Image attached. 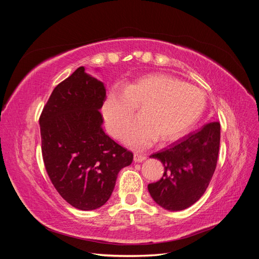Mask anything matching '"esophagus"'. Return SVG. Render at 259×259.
<instances>
[{"instance_id": "34e87169", "label": "esophagus", "mask_w": 259, "mask_h": 259, "mask_svg": "<svg viewBox=\"0 0 259 259\" xmlns=\"http://www.w3.org/2000/svg\"><path fill=\"white\" fill-rule=\"evenodd\" d=\"M147 158H146V155H144V154H142V153H138V152H136V153H134V161L135 162H143V161H145Z\"/></svg>"}]
</instances>
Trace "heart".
Here are the masks:
<instances>
[{"mask_svg": "<svg viewBox=\"0 0 259 259\" xmlns=\"http://www.w3.org/2000/svg\"><path fill=\"white\" fill-rule=\"evenodd\" d=\"M205 95L197 86L164 73L138 77L122 89H113L103 113L114 137H120L127 123L141 107V117L123 133V142L134 148L150 146L156 139L168 142L182 135L205 110Z\"/></svg>", "mask_w": 259, "mask_h": 259, "instance_id": "heart-1", "label": "heart"}]
</instances>
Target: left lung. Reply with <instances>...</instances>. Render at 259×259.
Listing matches in <instances>:
<instances>
[{"instance_id":"8db88e82","label":"left lung","mask_w":259,"mask_h":259,"mask_svg":"<svg viewBox=\"0 0 259 259\" xmlns=\"http://www.w3.org/2000/svg\"><path fill=\"white\" fill-rule=\"evenodd\" d=\"M219 143L221 124L211 122L151 154L150 158L164 165L163 177L148 185L156 204L167 210H183L194 204L213 177Z\"/></svg>"}]
</instances>
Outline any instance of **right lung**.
<instances>
[{
  "label": "right lung",
  "mask_w": 259,
  "mask_h": 259,
  "mask_svg": "<svg viewBox=\"0 0 259 259\" xmlns=\"http://www.w3.org/2000/svg\"><path fill=\"white\" fill-rule=\"evenodd\" d=\"M105 100L104 83L80 67L54 89L40 116L46 171L62 199L82 210L103 206L119 171L133 162L103 130Z\"/></svg>",
  "instance_id": "1"
}]
</instances>
